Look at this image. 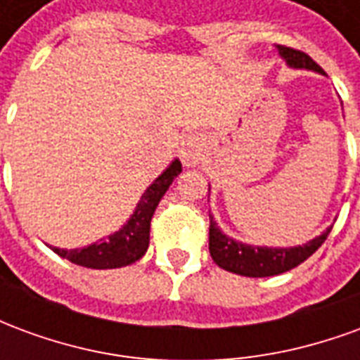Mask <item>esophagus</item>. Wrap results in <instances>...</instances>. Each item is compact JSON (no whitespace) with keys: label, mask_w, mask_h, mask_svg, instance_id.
<instances>
[{"label":"esophagus","mask_w":360,"mask_h":360,"mask_svg":"<svg viewBox=\"0 0 360 360\" xmlns=\"http://www.w3.org/2000/svg\"><path fill=\"white\" fill-rule=\"evenodd\" d=\"M204 158V139L200 133H188L183 139L181 146V160L187 167H196Z\"/></svg>","instance_id":"obj_1"}]
</instances>
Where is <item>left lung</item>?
Wrapping results in <instances>:
<instances>
[{
  "label": "left lung",
  "instance_id": "8db88e82",
  "mask_svg": "<svg viewBox=\"0 0 360 360\" xmlns=\"http://www.w3.org/2000/svg\"><path fill=\"white\" fill-rule=\"evenodd\" d=\"M279 58L285 61L287 67L291 69H307L314 71L318 75H326L312 59L293 48L285 46H276ZM210 191V185H208ZM332 231V226L326 227V231L310 239V241L297 245V247H264V245H249L241 243L226 235L214 221V216L210 214V257L212 260L227 271H233L239 276L247 278H270L278 276L283 271H289L302 264L309 257H312L326 237Z\"/></svg>",
  "mask_w": 360,
  "mask_h": 360
}]
</instances>
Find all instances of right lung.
Wrapping results in <instances>:
<instances>
[{"instance_id":"1","label":"right lung","mask_w":360,"mask_h":360,"mask_svg":"<svg viewBox=\"0 0 360 360\" xmlns=\"http://www.w3.org/2000/svg\"><path fill=\"white\" fill-rule=\"evenodd\" d=\"M181 162L175 158L172 164L165 167L164 172L152 181L136 208L127 219L121 229L115 233L108 235L105 239L92 243L89 247L82 249H59V247H50L56 255L61 258H67L73 264L92 268V270H111V268H123L141 260L150 243V219L156 212L158 204L164 198L167 188L173 183V179L181 173Z\"/></svg>"}]
</instances>
